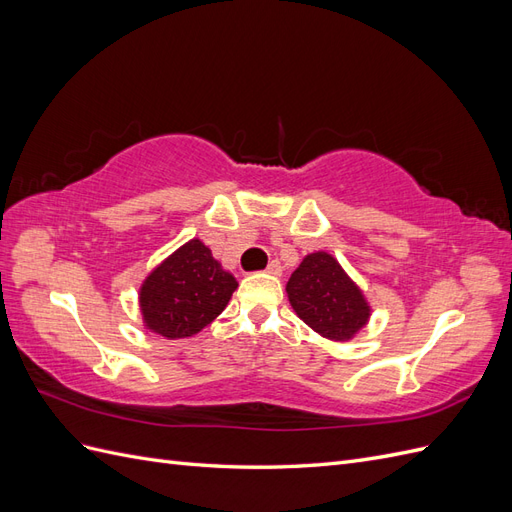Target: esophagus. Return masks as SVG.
<instances>
[{"label":"esophagus","mask_w":512,"mask_h":512,"mask_svg":"<svg viewBox=\"0 0 512 512\" xmlns=\"http://www.w3.org/2000/svg\"><path fill=\"white\" fill-rule=\"evenodd\" d=\"M267 273L269 275H282V265L277 260H271L269 267H267Z\"/></svg>","instance_id":"1"}]
</instances>
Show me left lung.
I'll list each match as a JSON object with an SVG mask.
<instances>
[{
  "instance_id": "obj_1",
  "label": "left lung",
  "mask_w": 512,
  "mask_h": 512,
  "mask_svg": "<svg viewBox=\"0 0 512 512\" xmlns=\"http://www.w3.org/2000/svg\"><path fill=\"white\" fill-rule=\"evenodd\" d=\"M286 292L307 327L333 342H348L371 316L363 290L329 252L307 254L290 275Z\"/></svg>"
}]
</instances>
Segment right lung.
Wrapping results in <instances>:
<instances>
[{
  "mask_svg": "<svg viewBox=\"0 0 512 512\" xmlns=\"http://www.w3.org/2000/svg\"><path fill=\"white\" fill-rule=\"evenodd\" d=\"M237 286L235 275L222 269L209 247L190 239L141 284L138 305L145 329L166 339L192 337L224 312Z\"/></svg>",
  "mask_w": 512,
  "mask_h": 512,
  "instance_id": "obj_1",
  "label": "right lung"
}]
</instances>
